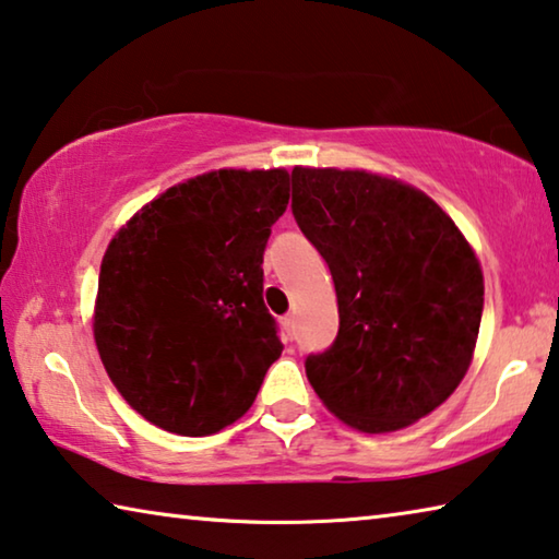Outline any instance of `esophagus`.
<instances>
[{
  "mask_svg": "<svg viewBox=\"0 0 559 559\" xmlns=\"http://www.w3.org/2000/svg\"><path fill=\"white\" fill-rule=\"evenodd\" d=\"M281 325H283V331H286L288 338H294V335H296V321H294V316H283V318H281Z\"/></svg>",
  "mask_w": 559,
  "mask_h": 559,
  "instance_id": "1",
  "label": "esophagus"
}]
</instances>
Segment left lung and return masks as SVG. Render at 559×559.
<instances>
[{
  "instance_id": "8db88e82",
  "label": "left lung",
  "mask_w": 559,
  "mask_h": 559,
  "mask_svg": "<svg viewBox=\"0 0 559 559\" xmlns=\"http://www.w3.org/2000/svg\"><path fill=\"white\" fill-rule=\"evenodd\" d=\"M290 211L331 269L338 335L306 358L331 413L362 432L420 420L453 395L483 318V271L423 191L366 171L294 168Z\"/></svg>"
}]
</instances>
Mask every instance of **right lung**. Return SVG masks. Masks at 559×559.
Instances as JSON below:
<instances>
[{
    "instance_id": "1",
    "label": "right lung",
    "mask_w": 559,
    "mask_h": 559,
    "mask_svg": "<svg viewBox=\"0 0 559 559\" xmlns=\"http://www.w3.org/2000/svg\"><path fill=\"white\" fill-rule=\"evenodd\" d=\"M288 171L221 168L154 199L102 261L94 338L111 383L148 423L201 438L241 418L278 360L263 251Z\"/></svg>"
}]
</instances>
